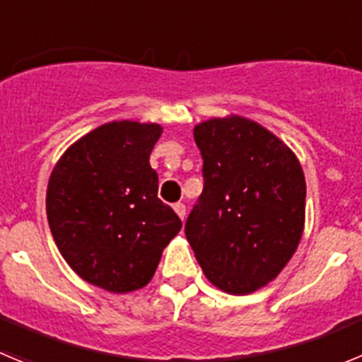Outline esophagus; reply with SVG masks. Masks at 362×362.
Returning <instances> with one entry per match:
<instances>
[{"instance_id":"34e87169","label":"esophagus","mask_w":362,"mask_h":362,"mask_svg":"<svg viewBox=\"0 0 362 362\" xmlns=\"http://www.w3.org/2000/svg\"><path fill=\"white\" fill-rule=\"evenodd\" d=\"M174 210H175V214H177V216L181 217V221H183L185 217H187V206H185L183 203H175L174 204Z\"/></svg>"}]
</instances>
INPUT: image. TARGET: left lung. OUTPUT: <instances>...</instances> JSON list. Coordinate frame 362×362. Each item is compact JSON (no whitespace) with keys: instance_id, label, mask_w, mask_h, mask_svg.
Instances as JSON below:
<instances>
[{"instance_id":"obj_1","label":"left lung","mask_w":362,"mask_h":362,"mask_svg":"<svg viewBox=\"0 0 362 362\" xmlns=\"http://www.w3.org/2000/svg\"><path fill=\"white\" fill-rule=\"evenodd\" d=\"M204 187L185 233L214 286L263 288L286 267L305 228V174L296 153L241 116L196 124Z\"/></svg>"}]
</instances>
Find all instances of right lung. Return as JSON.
Returning <instances> with one entry per match:
<instances>
[{"label":"right lung","instance_id":"1","mask_svg":"<svg viewBox=\"0 0 362 362\" xmlns=\"http://www.w3.org/2000/svg\"><path fill=\"white\" fill-rule=\"evenodd\" d=\"M163 129L112 121L74 143L56 163L47 217L57 248L86 283L114 293L143 288L181 230L158 197L150 152Z\"/></svg>","mask_w":362,"mask_h":362}]
</instances>
